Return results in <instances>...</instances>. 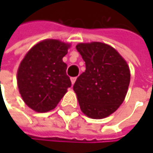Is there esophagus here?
<instances>
[{"mask_svg":"<svg viewBox=\"0 0 153 153\" xmlns=\"http://www.w3.org/2000/svg\"><path fill=\"white\" fill-rule=\"evenodd\" d=\"M76 77H72V78H71V81H72V84H73V85H74V82L76 81Z\"/></svg>","mask_w":153,"mask_h":153,"instance_id":"34e87169","label":"esophagus"}]
</instances>
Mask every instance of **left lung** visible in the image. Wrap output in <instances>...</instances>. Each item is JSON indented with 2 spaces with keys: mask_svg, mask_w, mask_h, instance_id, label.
Segmentation results:
<instances>
[{
  "mask_svg": "<svg viewBox=\"0 0 153 153\" xmlns=\"http://www.w3.org/2000/svg\"><path fill=\"white\" fill-rule=\"evenodd\" d=\"M86 71L74 85L80 110L92 119H103L123 103L130 81L127 62L112 48L102 42L76 46Z\"/></svg>",
  "mask_w": 153,
  "mask_h": 153,
  "instance_id": "obj_1",
  "label": "left lung"
}]
</instances>
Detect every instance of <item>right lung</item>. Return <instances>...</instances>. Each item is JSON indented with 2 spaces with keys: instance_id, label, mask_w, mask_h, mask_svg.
Instances as JSON below:
<instances>
[{
  "instance_id": "add662e5",
  "label": "right lung",
  "mask_w": 153,
  "mask_h": 153,
  "mask_svg": "<svg viewBox=\"0 0 153 153\" xmlns=\"http://www.w3.org/2000/svg\"><path fill=\"white\" fill-rule=\"evenodd\" d=\"M69 44L45 40L33 46L17 71V86L24 102L38 112L53 110L72 86L63 57Z\"/></svg>"
}]
</instances>
